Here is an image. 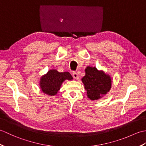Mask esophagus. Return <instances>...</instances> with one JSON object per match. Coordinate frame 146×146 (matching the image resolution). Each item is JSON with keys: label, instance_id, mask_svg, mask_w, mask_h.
Returning a JSON list of instances; mask_svg holds the SVG:
<instances>
[{"label": "esophagus", "instance_id": "obj_1", "mask_svg": "<svg viewBox=\"0 0 146 146\" xmlns=\"http://www.w3.org/2000/svg\"><path fill=\"white\" fill-rule=\"evenodd\" d=\"M72 76L75 79H78V75L76 72H73L72 73Z\"/></svg>", "mask_w": 146, "mask_h": 146}]
</instances>
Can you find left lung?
I'll return each instance as SVG.
<instances>
[{"label": "left lung", "mask_w": 146, "mask_h": 146, "mask_svg": "<svg viewBox=\"0 0 146 146\" xmlns=\"http://www.w3.org/2000/svg\"><path fill=\"white\" fill-rule=\"evenodd\" d=\"M85 76L82 81L86 90L88 98L92 100L101 98L110 91L111 86V80L110 75L103 71H99L95 67L87 66Z\"/></svg>", "instance_id": "1"}]
</instances>
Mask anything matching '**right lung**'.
Listing matches in <instances>:
<instances>
[{"instance_id":"1","label":"right lung","mask_w":146,"mask_h":146,"mask_svg":"<svg viewBox=\"0 0 146 146\" xmlns=\"http://www.w3.org/2000/svg\"><path fill=\"white\" fill-rule=\"evenodd\" d=\"M66 80H73V77L69 72L60 73L56 70H51L46 75L41 76L39 86L44 94L54 96L57 94L62 83Z\"/></svg>"}]
</instances>
